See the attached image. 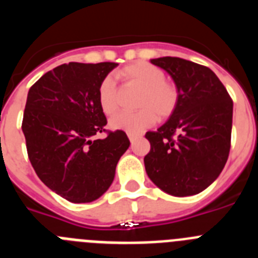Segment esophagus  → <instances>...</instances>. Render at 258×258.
<instances>
[{
    "label": "esophagus",
    "instance_id": "esophagus-1",
    "mask_svg": "<svg viewBox=\"0 0 258 258\" xmlns=\"http://www.w3.org/2000/svg\"><path fill=\"white\" fill-rule=\"evenodd\" d=\"M127 137H129V141H131V142L133 143L134 141H136L137 138H138V137H140V136H136V134H127Z\"/></svg>",
    "mask_w": 258,
    "mask_h": 258
}]
</instances>
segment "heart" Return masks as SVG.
Instances as JSON below:
<instances>
[{"label":"heart","instance_id":"heart-1","mask_svg":"<svg viewBox=\"0 0 258 258\" xmlns=\"http://www.w3.org/2000/svg\"><path fill=\"white\" fill-rule=\"evenodd\" d=\"M117 75L125 83L142 89L137 107L138 112H121L113 116L109 125L116 131L127 134H140L159 118L169 117L178 102V90L174 84L165 80L161 68L137 61L118 71ZM98 102L106 115H112L118 108V93L115 80L104 77L98 86Z\"/></svg>","mask_w":258,"mask_h":258}]
</instances>
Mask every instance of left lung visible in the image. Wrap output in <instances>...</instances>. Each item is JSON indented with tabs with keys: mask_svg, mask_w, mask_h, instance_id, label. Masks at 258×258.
I'll list each match as a JSON object with an SVG mask.
<instances>
[{
	"mask_svg": "<svg viewBox=\"0 0 258 258\" xmlns=\"http://www.w3.org/2000/svg\"><path fill=\"white\" fill-rule=\"evenodd\" d=\"M151 63L170 75L178 102L165 124L146 133L151 145L146 173L169 195H197L217 179L229 157L231 98L208 67L175 56Z\"/></svg>",
	"mask_w": 258,
	"mask_h": 258,
	"instance_id": "left-lung-1",
	"label": "left lung"
}]
</instances>
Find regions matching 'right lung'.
Segmentation results:
<instances>
[{
    "label": "right lung",
    "mask_w": 258,
    "mask_h": 258,
    "mask_svg": "<svg viewBox=\"0 0 258 258\" xmlns=\"http://www.w3.org/2000/svg\"><path fill=\"white\" fill-rule=\"evenodd\" d=\"M117 63L71 61L49 71L31 86L22 131L38 178L72 203H90L112 183L131 142L122 131L106 132L98 86Z\"/></svg>",
    "instance_id": "add662e5"
}]
</instances>
